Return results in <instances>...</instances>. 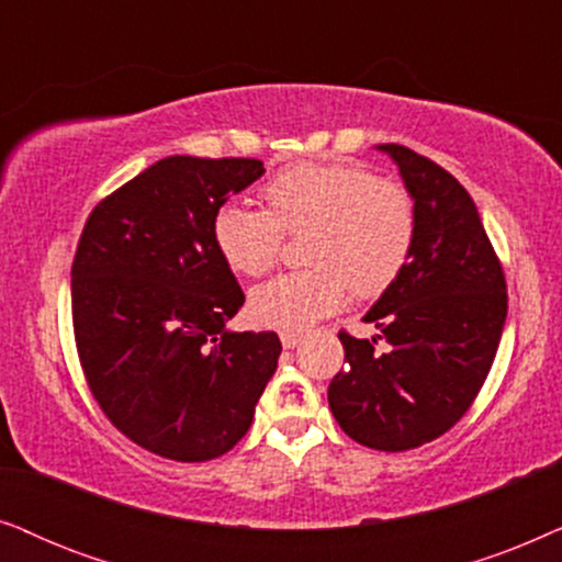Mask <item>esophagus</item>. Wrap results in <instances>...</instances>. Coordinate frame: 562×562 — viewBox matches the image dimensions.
<instances>
[{
  "mask_svg": "<svg viewBox=\"0 0 562 562\" xmlns=\"http://www.w3.org/2000/svg\"><path fill=\"white\" fill-rule=\"evenodd\" d=\"M301 339H303V334H295V331H282L280 334V341H282V347H285V349H295L297 344H301Z\"/></svg>",
  "mask_w": 562,
  "mask_h": 562,
  "instance_id": "1",
  "label": "esophagus"
}]
</instances>
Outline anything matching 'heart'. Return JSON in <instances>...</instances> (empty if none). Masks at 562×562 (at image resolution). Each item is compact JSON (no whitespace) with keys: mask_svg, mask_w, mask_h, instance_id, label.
Instances as JSON below:
<instances>
[{"mask_svg":"<svg viewBox=\"0 0 562 562\" xmlns=\"http://www.w3.org/2000/svg\"><path fill=\"white\" fill-rule=\"evenodd\" d=\"M261 198L267 211L223 203L211 223L223 261L246 277L272 269L282 231L308 228L303 257L311 267L251 290L249 311L261 326L303 331L339 311L349 290L359 297L385 293L414 251V198L403 184L372 177L357 164H293L265 182Z\"/></svg>","mask_w":562,"mask_h":562,"instance_id":"heart-1","label":"heart"}]
</instances>
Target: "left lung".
<instances>
[{
  "instance_id": "obj_1",
  "label": "left lung",
  "mask_w": 562,
  "mask_h": 562,
  "mask_svg": "<svg viewBox=\"0 0 562 562\" xmlns=\"http://www.w3.org/2000/svg\"><path fill=\"white\" fill-rule=\"evenodd\" d=\"M391 156L416 205V241L398 280L364 313L372 339L339 334L347 368L328 406L351 439L406 452L442 437L475 401L506 324V280L477 207L450 171L398 144ZM378 340H385L380 350Z\"/></svg>"
}]
</instances>
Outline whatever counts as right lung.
<instances>
[{
  "instance_id": "obj_1",
  "label": "right lung",
  "mask_w": 562,
  "mask_h": 562,
  "mask_svg": "<svg viewBox=\"0 0 562 562\" xmlns=\"http://www.w3.org/2000/svg\"><path fill=\"white\" fill-rule=\"evenodd\" d=\"M259 159L167 156L89 213L71 265L81 370L104 416L159 458L205 462L249 431L277 370L274 331H228L244 290L213 213Z\"/></svg>"
}]
</instances>
